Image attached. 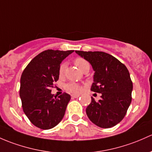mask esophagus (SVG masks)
I'll return each instance as SVG.
<instances>
[{
	"mask_svg": "<svg viewBox=\"0 0 152 152\" xmlns=\"http://www.w3.org/2000/svg\"><path fill=\"white\" fill-rule=\"evenodd\" d=\"M80 95H76V94H73V95H71V97H73V98H77V97H79Z\"/></svg>",
	"mask_w": 152,
	"mask_h": 152,
	"instance_id": "obj_1",
	"label": "esophagus"
}]
</instances>
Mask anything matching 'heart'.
Returning <instances> with one entry per match:
<instances>
[{
    "label": "heart",
    "mask_w": 152,
    "mask_h": 152,
    "mask_svg": "<svg viewBox=\"0 0 152 152\" xmlns=\"http://www.w3.org/2000/svg\"><path fill=\"white\" fill-rule=\"evenodd\" d=\"M74 63L75 65L77 66V68L82 72H84L86 68L89 67L88 62H87V60H84V58H81V57H78V58H76V60H75ZM65 68H66V64L65 63L60 64V67H59V71H58L59 76H60V77H63V76L64 73H65ZM65 89H66L68 91H69V92H72V93L77 94L80 92L81 87L79 84H77V83L70 82L68 83V84H66V86H65Z\"/></svg>",
    "instance_id": "1"
}]
</instances>
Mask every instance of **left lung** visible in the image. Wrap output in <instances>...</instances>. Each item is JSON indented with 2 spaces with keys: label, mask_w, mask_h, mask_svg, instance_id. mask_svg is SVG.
<instances>
[{
  "label": "left lung",
  "mask_w": 152,
  "mask_h": 152,
  "mask_svg": "<svg viewBox=\"0 0 152 152\" xmlns=\"http://www.w3.org/2000/svg\"><path fill=\"white\" fill-rule=\"evenodd\" d=\"M92 65L95 74L91 90L101 93L93 97L86 109L92 123L102 128L117 124L125 116L132 100V82L127 67L114 56L103 52L76 51Z\"/></svg>",
  "instance_id": "obj_1"
}]
</instances>
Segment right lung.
Segmentation results:
<instances>
[{
  "label": "right lung",
  "instance_id": "add662e5",
  "mask_svg": "<svg viewBox=\"0 0 152 152\" xmlns=\"http://www.w3.org/2000/svg\"><path fill=\"white\" fill-rule=\"evenodd\" d=\"M73 50L48 49L38 54L27 65L20 79V96L29 120L42 130L53 128L63 119L71 95L51 93L59 79L60 63Z\"/></svg>",
  "mask_w": 152,
  "mask_h": 152
}]
</instances>
